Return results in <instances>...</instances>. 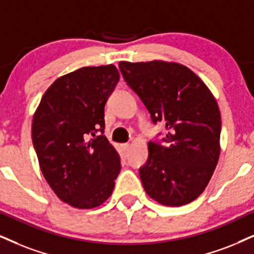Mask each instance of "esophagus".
I'll list each match as a JSON object with an SVG mask.
<instances>
[{
  "instance_id": "obj_1",
  "label": "esophagus",
  "mask_w": 254,
  "mask_h": 254,
  "mask_svg": "<svg viewBox=\"0 0 254 254\" xmlns=\"http://www.w3.org/2000/svg\"><path fill=\"white\" fill-rule=\"evenodd\" d=\"M122 147H123V150H124L125 155H127V151H129V149H130V144H129V143L122 144Z\"/></svg>"
}]
</instances>
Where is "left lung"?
<instances>
[{"instance_id": "obj_1", "label": "left lung", "mask_w": 254, "mask_h": 254, "mask_svg": "<svg viewBox=\"0 0 254 254\" xmlns=\"http://www.w3.org/2000/svg\"><path fill=\"white\" fill-rule=\"evenodd\" d=\"M127 85L139 96L153 123L163 122L164 145L149 142L139 169L143 188L165 206L186 205L203 193L220 155V111L195 73L176 62H120Z\"/></svg>"}]
</instances>
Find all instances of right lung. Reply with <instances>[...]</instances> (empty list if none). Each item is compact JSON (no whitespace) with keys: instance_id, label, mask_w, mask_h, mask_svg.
I'll return each mask as SVG.
<instances>
[{"instance_id":"1","label":"right lung","mask_w":254,"mask_h":254,"mask_svg":"<svg viewBox=\"0 0 254 254\" xmlns=\"http://www.w3.org/2000/svg\"><path fill=\"white\" fill-rule=\"evenodd\" d=\"M120 81L114 64L83 66L51 84L34 114L31 136L44 178L57 197L94 208L110 197L120 155L103 134L104 107Z\"/></svg>"}]
</instances>
